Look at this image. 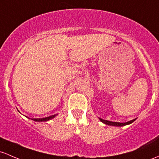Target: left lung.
<instances>
[{
    "instance_id": "obj_1",
    "label": "left lung",
    "mask_w": 159,
    "mask_h": 159,
    "mask_svg": "<svg viewBox=\"0 0 159 159\" xmlns=\"http://www.w3.org/2000/svg\"><path fill=\"white\" fill-rule=\"evenodd\" d=\"M99 120H100V121L103 122L104 124H106V125H111V126H117V127H121V126H125V125H130V124L133 123V122L136 120V118H135V119L131 120V121H130L125 122V123H120V122H115V121H107V120L102 119V118H99Z\"/></svg>"
}]
</instances>
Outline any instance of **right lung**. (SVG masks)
<instances>
[{"label": "right lung", "instance_id": "right-lung-1", "mask_svg": "<svg viewBox=\"0 0 159 159\" xmlns=\"http://www.w3.org/2000/svg\"><path fill=\"white\" fill-rule=\"evenodd\" d=\"M57 116V114H56V115H53V116H50L46 117V118H32V120L34 121H49V120L55 118Z\"/></svg>", "mask_w": 159, "mask_h": 159}]
</instances>
